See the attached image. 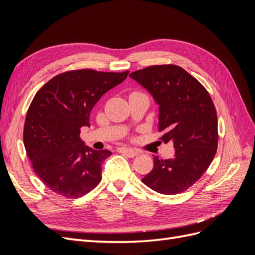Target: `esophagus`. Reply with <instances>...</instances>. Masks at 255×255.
<instances>
[{"label":"esophagus","mask_w":255,"mask_h":255,"mask_svg":"<svg viewBox=\"0 0 255 255\" xmlns=\"http://www.w3.org/2000/svg\"><path fill=\"white\" fill-rule=\"evenodd\" d=\"M118 152L126 154V155H128V157H135V156L138 155V154H139V152H138L137 150L128 149V148H123V146H121V148H118Z\"/></svg>","instance_id":"obj_1"}]
</instances>
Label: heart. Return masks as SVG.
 <instances>
[{"label":"heart","instance_id":"obj_1","mask_svg":"<svg viewBox=\"0 0 255 255\" xmlns=\"http://www.w3.org/2000/svg\"><path fill=\"white\" fill-rule=\"evenodd\" d=\"M137 95H142V94H141V92H139V91H133V92H130V94H129V97L137 96Z\"/></svg>","mask_w":255,"mask_h":255}]
</instances>
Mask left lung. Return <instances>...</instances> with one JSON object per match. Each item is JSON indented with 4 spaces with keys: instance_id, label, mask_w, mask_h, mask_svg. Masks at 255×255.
Here are the masks:
<instances>
[{
    "instance_id": "8db88e82",
    "label": "left lung",
    "mask_w": 255,
    "mask_h": 255,
    "mask_svg": "<svg viewBox=\"0 0 255 255\" xmlns=\"http://www.w3.org/2000/svg\"><path fill=\"white\" fill-rule=\"evenodd\" d=\"M129 76L159 105V139L173 142V158L154 156L152 170L141 180L163 195L191 187L210 167L218 146V120L213 100L203 85L176 65L149 66Z\"/></svg>"
}]
</instances>
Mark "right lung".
Returning a JSON list of instances; mask_svg holds the SVG:
<instances>
[{
	"label": "right lung",
	"mask_w": 255,
	"mask_h": 255,
	"mask_svg": "<svg viewBox=\"0 0 255 255\" xmlns=\"http://www.w3.org/2000/svg\"><path fill=\"white\" fill-rule=\"evenodd\" d=\"M128 74L70 70L37 91L26 114L23 141L35 173L55 194L76 199L101 181L102 165L112 152L85 146L81 128L90 126V112L100 98Z\"/></svg>",
	"instance_id": "add662e5"
}]
</instances>
